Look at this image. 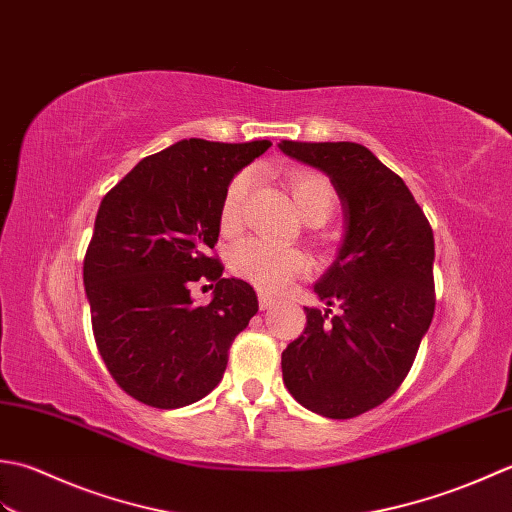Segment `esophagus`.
<instances>
[{"label": "esophagus", "mask_w": 512, "mask_h": 512, "mask_svg": "<svg viewBox=\"0 0 512 512\" xmlns=\"http://www.w3.org/2000/svg\"><path fill=\"white\" fill-rule=\"evenodd\" d=\"M258 307L263 311L269 309V307H274V298L267 296V294H258Z\"/></svg>", "instance_id": "esophagus-1"}]
</instances>
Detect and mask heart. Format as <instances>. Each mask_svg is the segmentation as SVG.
<instances>
[{
    "instance_id": "heart-1",
    "label": "heart",
    "mask_w": 512,
    "mask_h": 512,
    "mask_svg": "<svg viewBox=\"0 0 512 512\" xmlns=\"http://www.w3.org/2000/svg\"><path fill=\"white\" fill-rule=\"evenodd\" d=\"M252 181L254 174L249 170L236 174L229 181L221 201V214H218L225 234H236L241 229L245 198ZM289 190L298 214L307 223H325L336 205L333 185L327 176L316 172H294L289 176ZM229 267L238 278L247 280L254 287L269 291V294H280L294 285L300 276H305L309 263L307 256L296 247L271 243L265 238H247L234 247L229 256Z\"/></svg>"
}]
</instances>
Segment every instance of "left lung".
<instances>
[{"instance_id": "obj_1", "label": "left lung", "mask_w": 512, "mask_h": 512, "mask_svg": "<svg viewBox=\"0 0 512 512\" xmlns=\"http://www.w3.org/2000/svg\"><path fill=\"white\" fill-rule=\"evenodd\" d=\"M278 148L325 172L342 201L344 236L283 351L289 393L318 415L349 420L404 382L435 311L433 229L409 187L360 143L283 141Z\"/></svg>"}]
</instances>
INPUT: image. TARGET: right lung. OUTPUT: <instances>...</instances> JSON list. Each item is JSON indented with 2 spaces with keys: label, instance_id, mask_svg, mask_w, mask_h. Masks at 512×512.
Here are the masks:
<instances>
[{
  "label": "right lung",
  "instance_id": "1",
  "mask_svg": "<svg viewBox=\"0 0 512 512\" xmlns=\"http://www.w3.org/2000/svg\"><path fill=\"white\" fill-rule=\"evenodd\" d=\"M269 145L183 139L145 156L103 196L83 285L97 349L134 400L179 409L221 382L258 298L207 252L221 232L229 181ZM201 279L215 291L198 308L189 289Z\"/></svg>",
  "mask_w": 512,
  "mask_h": 512
}]
</instances>
